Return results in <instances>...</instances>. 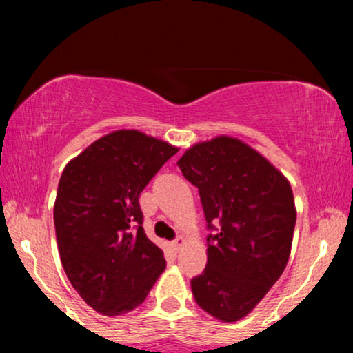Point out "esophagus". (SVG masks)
I'll return each mask as SVG.
<instances>
[{"instance_id":"1","label":"esophagus","mask_w":353,"mask_h":353,"mask_svg":"<svg viewBox=\"0 0 353 353\" xmlns=\"http://www.w3.org/2000/svg\"><path fill=\"white\" fill-rule=\"evenodd\" d=\"M184 245V239L182 237H176L172 241V247H174V250H181V247Z\"/></svg>"}]
</instances>
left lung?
Instances as JSON below:
<instances>
[{
  "label": "left lung",
  "instance_id": "1",
  "mask_svg": "<svg viewBox=\"0 0 353 353\" xmlns=\"http://www.w3.org/2000/svg\"><path fill=\"white\" fill-rule=\"evenodd\" d=\"M177 165L199 189L210 230L208 264L190 281L192 295L209 315L236 322L285 269L297 219L292 189L265 157L228 136L192 145Z\"/></svg>",
  "mask_w": 353,
  "mask_h": 353
}]
</instances>
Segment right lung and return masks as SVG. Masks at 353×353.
<instances>
[{
    "instance_id": "right-lung-1",
    "label": "right lung",
    "mask_w": 353,
    "mask_h": 353,
    "mask_svg": "<svg viewBox=\"0 0 353 353\" xmlns=\"http://www.w3.org/2000/svg\"><path fill=\"white\" fill-rule=\"evenodd\" d=\"M177 148L139 131H114L68 163L54 202L64 272L89 307L123 315L141 305L165 269L143 228L139 196Z\"/></svg>"
}]
</instances>
